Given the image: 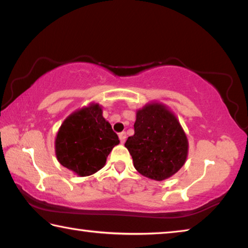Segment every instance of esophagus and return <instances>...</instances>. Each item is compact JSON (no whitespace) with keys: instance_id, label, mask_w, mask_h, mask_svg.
Listing matches in <instances>:
<instances>
[{"instance_id":"esophagus-1","label":"esophagus","mask_w":248,"mask_h":248,"mask_svg":"<svg viewBox=\"0 0 248 248\" xmlns=\"http://www.w3.org/2000/svg\"><path fill=\"white\" fill-rule=\"evenodd\" d=\"M119 139H120V142L121 143H124L125 142V139H127V133L125 132H121V133H119Z\"/></svg>"}]
</instances>
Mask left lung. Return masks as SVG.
Listing matches in <instances>:
<instances>
[{"instance_id":"1","label":"left lung","mask_w":248,"mask_h":248,"mask_svg":"<svg viewBox=\"0 0 248 248\" xmlns=\"http://www.w3.org/2000/svg\"><path fill=\"white\" fill-rule=\"evenodd\" d=\"M124 146L141 175L162 180L175 175L188 156V139L177 117L166 105L150 102L138 109L134 134Z\"/></svg>"}]
</instances>
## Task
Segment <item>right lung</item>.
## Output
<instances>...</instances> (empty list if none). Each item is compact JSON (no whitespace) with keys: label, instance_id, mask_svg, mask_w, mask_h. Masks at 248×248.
<instances>
[{"label":"right lung","instance_id":"obj_1","mask_svg":"<svg viewBox=\"0 0 248 248\" xmlns=\"http://www.w3.org/2000/svg\"><path fill=\"white\" fill-rule=\"evenodd\" d=\"M119 142L111 124L103 117V107L91 103L63 120L54 140V151L62 166L84 177L102 170Z\"/></svg>","mask_w":248,"mask_h":248}]
</instances>
